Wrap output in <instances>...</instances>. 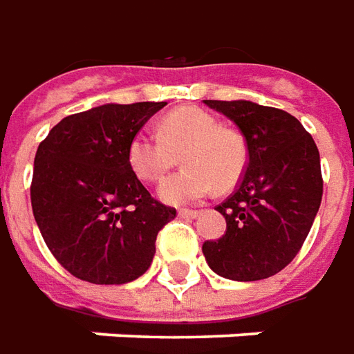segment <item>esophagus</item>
I'll list each match as a JSON object with an SVG mask.
<instances>
[{
  "label": "esophagus",
  "mask_w": 354,
  "mask_h": 354,
  "mask_svg": "<svg viewBox=\"0 0 354 354\" xmlns=\"http://www.w3.org/2000/svg\"><path fill=\"white\" fill-rule=\"evenodd\" d=\"M201 214H202L201 209H179V216H181V218L196 219Z\"/></svg>",
  "instance_id": "obj_1"
}]
</instances>
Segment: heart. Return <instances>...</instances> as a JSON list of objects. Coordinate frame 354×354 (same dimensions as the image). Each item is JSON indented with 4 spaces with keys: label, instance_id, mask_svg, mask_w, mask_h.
<instances>
[{
    "label": "heart",
    "instance_id": "heart-1",
    "mask_svg": "<svg viewBox=\"0 0 354 354\" xmlns=\"http://www.w3.org/2000/svg\"><path fill=\"white\" fill-rule=\"evenodd\" d=\"M179 156L185 169L158 189V196L171 206L194 204L216 187L233 189L248 162L245 138L201 107L175 109L160 121L158 133L142 129L129 145V165L145 181H160Z\"/></svg>",
    "mask_w": 354,
    "mask_h": 354
}]
</instances>
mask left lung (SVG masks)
<instances>
[{
    "label": "left lung",
    "instance_id": "left-lung-1",
    "mask_svg": "<svg viewBox=\"0 0 354 354\" xmlns=\"http://www.w3.org/2000/svg\"><path fill=\"white\" fill-rule=\"evenodd\" d=\"M245 136L247 171L218 212L225 235L206 241V262L225 279L258 281L281 272L303 247L322 202L320 152L299 119L248 100H204Z\"/></svg>",
    "mask_w": 354,
    "mask_h": 354
}]
</instances>
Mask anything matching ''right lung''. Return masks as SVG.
<instances>
[{
	"label": "right lung",
	"mask_w": 354,
	"mask_h": 354,
	"mask_svg": "<svg viewBox=\"0 0 354 354\" xmlns=\"http://www.w3.org/2000/svg\"><path fill=\"white\" fill-rule=\"evenodd\" d=\"M165 102L104 104L61 119L34 158V219L69 274L98 285L135 281L152 264L175 209L153 201L129 165V145Z\"/></svg>",
	"instance_id": "obj_1"
}]
</instances>
